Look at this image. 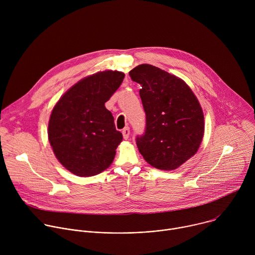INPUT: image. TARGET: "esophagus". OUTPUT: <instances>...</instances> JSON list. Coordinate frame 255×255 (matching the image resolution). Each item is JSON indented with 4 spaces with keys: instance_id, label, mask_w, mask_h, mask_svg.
<instances>
[{
    "instance_id": "34e87169",
    "label": "esophagus",
    "mask_w": 255,
    "mask_h": 255,
    "mask_svg": "<svg viewBox=\"0 0 255 255\" xmlns=\"http://www.w3.org/2000/svg\"><path fill=\"white\" fill-rule=\"evenodd\" d=\"M122 134H123V137L125 140H127L129 138V135H130V128L129 127H125L123 130H122Z\"/></svg>"
}]
</instances>
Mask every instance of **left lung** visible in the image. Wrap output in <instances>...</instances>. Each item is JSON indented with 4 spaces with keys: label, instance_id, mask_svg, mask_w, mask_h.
Listing matches in <instances>:
<instances>
[{
    "label": "left lung",
    "instance_id": "left-lung-1",
    "mask_svg": "<svg viewBox=\"0 0 255 255\" xmlns=\"http://www.w3.org/2000/svg\"><path fill=\"white\" fill-rule=\"evenodd\" d=\"M129 76L141 85L146 115L145 132L137 136L139 152L150 165L172 170L196 154L204 136V114L190 87L179 78L140 64Z\"/></svg>",
    "mask_w": 255,
    "mask_h": 255
}]
</instances>
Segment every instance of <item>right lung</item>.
Masks as SVG:
<instances>
[{
	"label": "right lung",
	"instance_id": "add662e5",
	"mask_svg": "<svg viewBox=\"0 0 255 255\" xmlns=\"http://www.w3.org/2000/svg\"><path fill=\"white\" fill-rule=\"evenodd\" d=\"M125 75L99 71L72 86L56 103L48 123V139L58 161L78 176H93L110 166L123 136L105 103Z\"/></svg>",
	"mask_w": 255,
	"mask_h": 255
}]
</instances>
